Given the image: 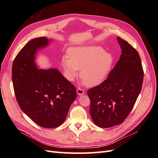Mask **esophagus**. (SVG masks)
Instances as JSON below:
<instances>
[{
	"label": "esophagus",
	"instance_id": "esophagus-1",
	"mask_svg": "<svg viewBox=\"0 0 158 158\" xmlns=\"http://www.w3.org/2000/svg\"><path fill=\"white\" fill-rule=\"evenodd\" d=\"M76 92H77V94L79 95H82L83 94H85V91L83 88H78L77 89V90H76Z\"/></svg>",
	"mask_w": 158,
	"mask_h": 158
}]
</instances>
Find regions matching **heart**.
<instances>
[{"mask_svg":"<svg viewBox=\"0 0 158 158\" xmlns=\"http://www.w3.org/2000/svg\"><path fill=\"white\" fill-rule=\"evenodd\" d=\"M114 62L113 55L99 45L74 47L61 59L65 78L73 82L79 74L89 87L96 86L107 78Z\"/></svg>","mask_w":158,"mask_h":158,"instance_id":"heart-1","label":"heart"}]
</instances>
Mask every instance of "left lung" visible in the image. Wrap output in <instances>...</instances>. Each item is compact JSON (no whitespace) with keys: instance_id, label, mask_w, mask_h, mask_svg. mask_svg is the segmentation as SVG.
<instances>
[{"instance_id":"8db88e82","label":"left lung","mask_w":158,"mask_h":158,"mask_svg":"<svg viewBox=\"0 0 158 158\" xmlns=\"http://www.w3.org/2000/svg\"><path fill=\"white\" fill-rule=\"evenodd\" d=\"M120 59L101 84L89 89V113L95 125L109 128L121 124L131 113L142 89L144 77L138 51L117 37Z\"/></svg>"}]
</instances>
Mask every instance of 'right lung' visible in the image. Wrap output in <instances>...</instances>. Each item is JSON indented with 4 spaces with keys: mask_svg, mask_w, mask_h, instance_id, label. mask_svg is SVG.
<instances>
[{
    "mask_svg": "<svg viewBox=\"0 0 158 158\" xmlns=\"http://www.w3.org/2000/svg\"><path fill=\"white\" fill-rule=\"evenodd\" d=\"M51 40L35 38L23 47L12 64L13 87L19 106L38 125L55 128L64 123L76 98L73 84L56 69H40L35 63L40 51Z\"/></svg>",
    "mask_w": 158,
    "mask_h": 158,
    "instance_id": "obj_1",
    "label": "right lung"
}]
</instances>
